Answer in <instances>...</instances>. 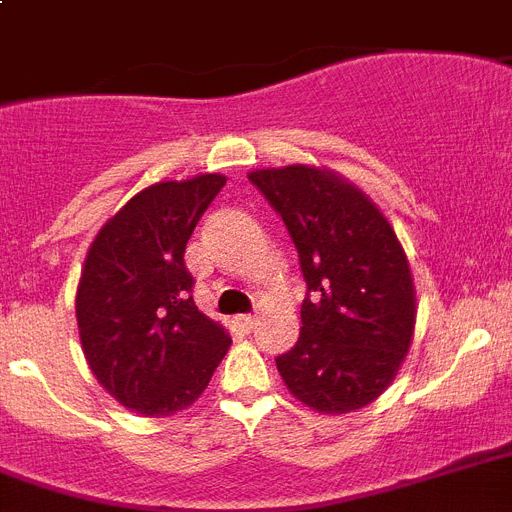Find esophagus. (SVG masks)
I'll use <instances>...</instances> for the list:
<instances>
[{
	"instance_id": "34e87169",
	"label": "esophagus",
	"mask_w": 512,
	"mask_h": 512,
	"mask_svg": "<svg viewBox=\"0 0 512 512\" xmlns=\"http://www.w3.org/2000/svg\"><path fill=\"white\" fill-rule=\"evenodd\" d=\"M235 323H238L243 331H253V326H256V318H253V316H238V318H235Z\"/></svg>"
}]
</instances>
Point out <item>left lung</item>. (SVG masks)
I'll list each match as a JSON object with an SVG mask.
<instances>
[{
	"mask_svg": "<svg viewBox=\"0 0 512 512\" xmlns=\"http://www.w3.org/2000/svg\"><path fill=\"white\" fill-rule=\"evenodd\" d=\"M248 178L282 214L308 285L298 344L277 357L287 391L321 414L373 404L404 365L417 323L401 240L370 196L323 165Z\"/></svg>",
	"mask_w": 512,
	"mask_h": 512,
	"instance_id": "8db88e82",
	"label": "left lung"
}]
</instances>
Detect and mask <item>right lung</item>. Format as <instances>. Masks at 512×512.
Returning a JSON list of instances; mask_svg holds the SVG:
<instances>
[{"mask_svg":"<svg viewBox=\"0 0 512 512\" xmlns=\"http://www.w3.org/2000/svg\"><path fill=\"white\" fill-rule=\"evenodd\" d=\"M222 173L160 181L131 196L87 248L77 329L95 381L142 417L194 404L233 344L191 298L183 253Z\"/></svg>","mask_w":512,"mask_h":512,"instance_id":"add662e5","label":"right lung"}]
</instances>
